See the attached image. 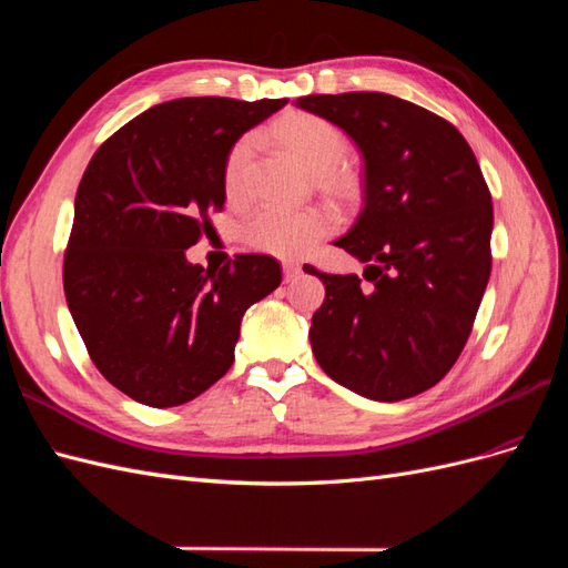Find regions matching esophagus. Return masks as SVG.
I'll return each mask as SVG.
<instances>
[{
    "label": "esophagus",
    "mask_w": 568,
    "mask_h": 568,
    "mask_svg": "<svg viewBox=\"0 0 568 568\" xmlns=\"http://www.w3.org/2000/svg\"><path fill=\"white\" fill-rule=\"evenodd\" d=\"M282 270H284V282H294V280L298 277L301 265L294 263V261H286V263L282 265Z\"/></svg>",
    "instance_id": "1"
}]
</instances>
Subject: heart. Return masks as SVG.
Instances as JSON below:
<instances>
[{"label": "heart", "mask_w": 568, "mask_h": 568, "mask_svg": "<svg viewBox=\"0 0 568 568\" xmlns=\"http://www.w3.org/2000/svg\"><path fill=\"white\" fill-rule=\"evenodd\" d=\"M282 144L294 156L324 180L336 182V170L346 161V140L326 123L324 118L298 113L277 125ZM257 149V134L248 132L239 140L225 163V189L230 196L246 192L248 168ZM332 232V217L320 209H288V205L267 203L257 209L244 225L246 242L270 255L296 257L311 251L320 239Z\"/></svg>", "instance_id": "obj_1"}]
</instances>
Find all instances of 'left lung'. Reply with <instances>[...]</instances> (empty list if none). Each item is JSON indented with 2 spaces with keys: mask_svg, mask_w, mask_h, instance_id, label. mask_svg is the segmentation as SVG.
Returning a JSON list of instances; mask_svg holds the SVG:
<instances>
[{
  "mask_svg": "<svg viewBox=\"0 0 568 568\" xmlns=\"http://www.w3.org/2000/svg\"><path fill=\"white\" fill-rule=\"evenodd\" d=\"M346 132L365 161V205L334 246L365 263L326 274L311 343L341 386L398 403L436 386L471 334L490 277L493 201L467 140L436 113L382 92L294 101Z\"/></svg>",
  "mask_w": 568,
  "mask_h": 568,
  "instance_id": "8db88e82",
  "label": "left lung"
}]
</instances>
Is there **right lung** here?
<instances>
[{"mask_svg":"<svg viewBox=\"0 0 568 568\" xmlns=\"http://www.w3.org/2000/svg\"><path fill=\"white\" fill-rule=\"evenodd\" d=\"M286 101H163L120 128L84 170L65 303L92 363L128 398L175 407L209 390L234 363L248 307L280 286L270 255H236L213 272L189 263L186 248L225 205L239 136Z\"/></svg>","mask_w":568,"mask_h":568,"instance_id":"right-lung-1","label":"right lung"}]
</instances>
